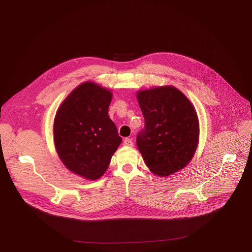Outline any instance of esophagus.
Masks as SVG:
<instances>
[{"label": "esophagus", "instance_id": "obj_1", "mask_svg": "<svg viewBox=\"0 0 252 252\" xmlns=\"http://www.w3.org/2000/svg\"><path fill=\"white\" fill-rule=\"evenodd\" d=\"M124 146H126V147H132L133 146V142H132V140L130 138L126 137L124 140Z\"/></svg>", "mask_w": 252, "mask_h": 252}]
</instances>
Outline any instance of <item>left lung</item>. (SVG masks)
Listing matches in <instances>:
<instances>
[{"label": "left lung", "mask_w": 252, "mask_h": 252, "mask_svg": "<svg viewBox=\"0 0 252 252\" xmlns=\"http://www.w3.org/2000/svg\"><path fill=\"white\" fill-rule=\"evenodd\" d=\"M137 100L145 127L136 145L148 167L159 176L184 168L196 151L199 133L191 102L173 87L138 92Z\"/></svg>", "instance_id": "left-lung-1"}]
</instances>
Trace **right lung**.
<instances>
[{
  "instance_id": "1",
  "label": "right lung",
  "mask_w": 252,
  "mask_h": 252,
  "mask_svg": "<svg viewBox=\"0 0 252 252\" xmlns=\"http://www.w3.org/2000/svg\"><path fill=\"white\" fill-rule=\"evenodd\" d=\"M112 93L84 83L61 104L54 122L58 155L70 170L88 179L99 178L123 138L109 117Z\"/></svg>"
}]
</instances>
